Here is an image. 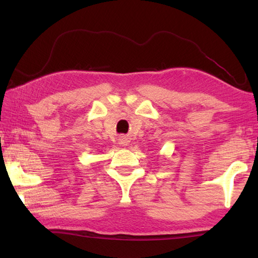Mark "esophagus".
Wrapping results in <instances>:
<instances>
[{
    "label": "esophagus",
    "instance_id": "obj_1",
    "mask_svg": "<svg viewBox=\"0 0 258 258\" xmlns=\"http://www.w3.org/2000/svg\"><path fill=\"white\" fill-rule=\"evenodd\" d=\"M123 140V143L122 144H125L126 143V139H122Z\"/></svg>",
    "mask_w": 258,
    "mask_h": 258
}]
</instances>
